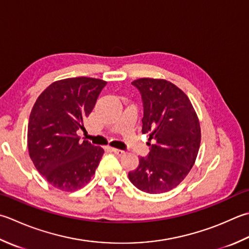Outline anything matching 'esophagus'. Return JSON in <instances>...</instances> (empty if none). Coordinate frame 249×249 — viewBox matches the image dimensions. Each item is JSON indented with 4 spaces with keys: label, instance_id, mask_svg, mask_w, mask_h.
Listing matches in <instances>:
<instances>
[{
    "label": "esophagus",
    "instance_id": "1",
    "mask_svg": "<svg viewBox=\"0 0 249 249\" xmlns=\"http://www.w3.org/2000/svg\"><path fill=\"white\" fill-rule=\"evenodd\" d=\"M112 152L118 155V157H124V155L126 154L125 151L120 150V149H112Z\"/></svg>",
    "mask_w": 249,
    "mask_h": 249
}]
</instances>
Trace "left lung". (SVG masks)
<instances>
[{"label":"left lung","instance_id":"left-lung-1","mask_svg":"<svg viewBox=\"0 0 249 249\" xmlns=\"http://www.w3.org/2000/svg\"><path fill=\"white\" fill-rule=\"evenodd\" d=\"M143 104L142 134H149L150 152L128 173L136 188L158 194L176 188L196 162L201 127L191 101L166 80L138 79L131 82Z\"/></svg>","mask_w":249,"mask_h":249}]
</instances>
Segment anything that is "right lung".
<instances>
[{
  "label": "right lung",
  "mask_w": 249,
  "mask_h": 249,
  "mask_svg": "<svg viewBox=\"0 0 249 249\" xmlns=\"http://www.w3.org/2000/svg\"><path fill=\"white\" fill-rule=\"evenodd\" d=\"M107 82L71 77L53 82L38 96L28 124L29 155L53 187L75 191L89 181L104 149L81 140L77 130L94 109Z\"/></svg>",
  "instance_id": "add662e5"
}]
</instances>
